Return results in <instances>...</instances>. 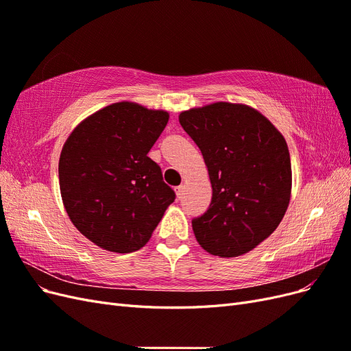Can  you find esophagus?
Instances as JSON below:
<instances>
[{"label": "esophagus", "instance_id": "esophagus-1", "mask_svg": "<svg viewBox=\"0 0 351 351\" xmlns=\"http://www.w3.org/2000/svg\"><path fill=\"white\" fill-rule=\"evenodd\" d=\"M183 193H184V186L176 187V196H177V199H182V197H183Z\"/></svg>", "mask_w": 351, "mask_h": 351}]
</instances>
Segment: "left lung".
Instances as JSON below:
<instances>
[{
  "instance_id": "left-lung-1",
  "label": "left lung",
  "mask_w": 351,
  "mask_h": 351,
  "mask_svg": "<svg viewBox=\"0 0 351 351\" xmlns=\"http://www.w3.org/2000/svg\"><path fill=\"white\" fill-rule=\"evenodd\" d=\"M178 121L204 155L212 202L192 221L202 249L236 258L268 239L291 197V161L284 136L244 104L214 102L180 112Z\"/></svg>"
}]
</instances>
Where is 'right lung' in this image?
Wrapping results in <instances>:
<instances>
[{
  "label": "right lung",
  "instance_id": "obj_1",
  "mask_svg": "<svg viewBox=\"0 0 351 351\" xmlns=\"http://www.w3.org/2000/svg\"><path fill=\"white\" fill-rule=\"evenodd\" d=\"M168 119L164 110L115 102L80 121L62 146V205L73 226L101 249L139 250L174 202V190L147 156Z\"/></svg>",
  "mask_w": 351,
  "mask_h": 351
}]
</instances>
